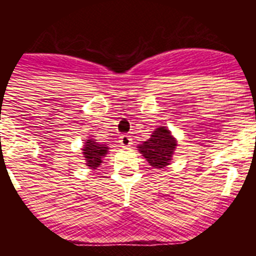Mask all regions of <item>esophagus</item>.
I'll use <instances>...</instances> for the list:
<instances>
[{
	"label": "esophagus",
	"instance_id": "1",
	"mask_svg": "<svg viewBox=\"0 0 256 256\" xmlns=\"http://www.w3.org/2000/svg\"><path fill=\"white\" fill-rule=\"evenodd\" d=\"M119 142H120V144L123 146V148H128V146H130V144H133L132 137L128 134L120 136V137H119Z\"/></svg>",
	"mask_w": 256,
	"mask_h": 256
}]
</instances>
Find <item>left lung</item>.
<instances>
[{
	"label": "left lung",
	"instance_id": "left-lung-1",
	"mask_svg": "<svg viewBox=\"0 0 256 256\" xmlns=\"http://www.w3.org/2000/svg\"><path fill=\"white\" fill-rule=\"evenodd\" d=\"M176 146L177 142L172 137L170 130H166L165 126H159L154 130L150 140L144 142V144L138 146V148L151 166L162 169L169 165Z\"/></svg>",
	"mask_w": 256,
	"mask_h": 256
}]
</instances>
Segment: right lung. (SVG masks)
<instances>
[{
  "mask_svg": "<svg viewBox=\"0 0 256 256\" xmlns=\"http://www.w3.org/2000/svg\"><path fill=\"white\" fill-rule=\"evenodd\" d=\"M108 152V148L105 144H100L94 142V140H87L84 144V148H83V155L86 158L88 166H91L92 169H96L98 165L102 162V158Z\"/></svg>",
  "mask_w": 256,
  "mask_h": 256,
  "instance_id": "obj_1",
  "label": "right lung"
}]
</instances>
